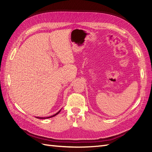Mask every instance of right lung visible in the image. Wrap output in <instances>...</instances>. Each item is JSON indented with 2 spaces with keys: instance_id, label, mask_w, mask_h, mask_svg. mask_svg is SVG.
I'll list each match as a JSON object with an SVG mask.
<instances>
[{
  "instance_id": "right-lung-1",
  "label": "right lung",
  "mask_w": 152,
  "mask_h": 152,
  "mask_svg": "<svg viewBox=\"0 0 152 152\" xmlns=\"http://www.w3.org/2000/svg\"><path fill=\"white\" fill-rule=\"evenodd\" d=\"M61 110H59V112H58L56 114H54V115H51V116H50V117H37V118H40V119H45V118H51V117H53L54 116H56V115H58L59 112H60V111H61Z\"/></svg>"
}]
</instances>
